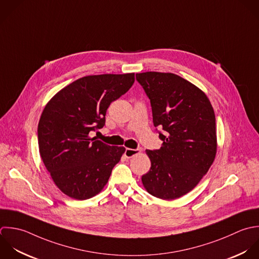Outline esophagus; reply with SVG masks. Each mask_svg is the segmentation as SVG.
Segmentation results:
<instances>
[{"instance_id":"esophagus-1","label":"esophagus","mask_w":259,"mask_h":259,"mask_svg":"<svg viewBox=\"0 0 259 259\" xmlns=\"http://www.w3.org/2000/svg\"><path fill=\"white\" fill-rule=\"evenodd\" d=\"M140 149H131V148H126V150H125V156L127 157V158H131V157H133L134 155H136V154H138V153H140Z\"/></svg>"}]
</instances>
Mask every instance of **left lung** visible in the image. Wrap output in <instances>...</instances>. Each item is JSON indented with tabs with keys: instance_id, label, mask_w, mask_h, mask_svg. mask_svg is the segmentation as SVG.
Masks as SVG:
<instances>
[{
	"instance_id": "1",
	"label": "left lung",
	"mask_w": 259,
	"mask_h": 259,
	"mask_svg": "<svg viewBox=\"0 0 259 259\" xmlns=\"http://www.w3.org/2000/svg\"><path fill=\"white\" fill-rule=\"evenodd\" d=\"M152 108L154 127L162 129L160 149L146 150L151 161L142 176L145 190L161 200L191 192L208 172L217 153L216 118L207 95L171 72L136 73Z\"/></svg>"
}]
</instances>
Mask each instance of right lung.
<instances>
[{"mask_svg":"<svg viewBox=\"0 0 259 259\" xmlns=\"http://www.w3.org/2000/svg\"><path fill=\"white\" fill-rule=\"evenodd\" d=\"M134 72L80 77L55 94L38 123L42 161L55 186L74 200H88L107 185L125 147L91 137L105 125L110 104L134 83Z\"/></svg>","mask_w":259,"mask_h":259,"instance_id":"1","label":"right lung"}]
</instances>
